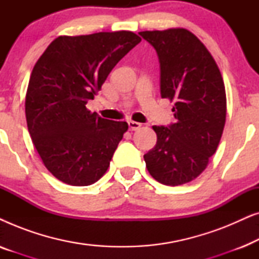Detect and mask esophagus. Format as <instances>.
I'll return each instance as SVG.
<instances>
[{
    "label": "esophagus",
    "instance_id": "obj_1",
    "mask_svg": "<svg viewBox=\"0 0 259 259\" xmlns=\"http://www.w3.org/2000/svg\"><path fill=\"white\" fill-rule=\"evenodd\" d=\"M128 127H130L131 131H137V130H139L140 127H141V123L130 120V121H128Z\"/></svg>",
    "mask_w": 259,
    "mask_h": 259
}]
</instances>
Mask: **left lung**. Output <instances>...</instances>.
Segmentation results:
<instances>
[{
    "instance_id": "obj_1",
    "label": "left lung",
    "mask_w": 259,
    "mask_h": 259,
    "mask_svg": "<svg viewBox=\"0 0 259 259\" xmlns=\"http://www.w3.org/2000/svg\"><path fill=\"white\" fill-rule=\"evenodd\" d=\"M158 54L161 98L175 102L176 122L153 126L157 144L144 155L157 182H192L214 154L226 118L225 86L217 63L199 38L177 28L141 31Z\"/></svg>"
}]
</instances>
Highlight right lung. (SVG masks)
Returning a JSON list of instances; mask_svg holds the SVG:
<instances>
[{
  "mask_svg": "<svg viewBox=\"0 0 259 259\" xmlns=\"http://www.w3.org/2000/svg\"><path fill=\"white\" fill-rule=\"evenodd\" d=\"M140 41L126 30L59 36L35 63L26 95L27 126L55 178L88 186L107 171L128 125L101 118L86 105Z\"/></svg>",
  "mask_w": 259,
  "mask_h": 259,
  "instance_id": "obj_1",
  "label": "right lung"
}]
</instances>
